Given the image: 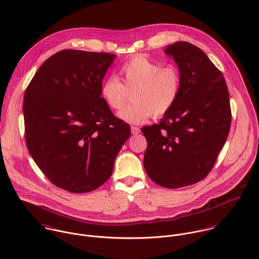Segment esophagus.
<instances>
[{
	"instance_id": "34e87169",
	"label": "esophagus",
	"mask_w": 259,
	"mask_h": 259,
	"mask_svg": "<svg viewBox=\"0 0 259 259\" xmlns=\"http://www.w3.org/2000/svg\"><path fill=\"white\" fill-rule=\"evenodd\" d=\"M131 133H132L133 135H136V134L140 133V129H139L138 127H136V126H132V127H131Z\"/></svg>"
}]
</instances>
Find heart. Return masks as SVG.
Here are the masks:
<instances>
[{"label":"heart","mask_w":259,"mask_h":259,"mask_svg":"<svg viewBox=\"0 0 259 259\" xmlns=\"http://www.w3.org/2000/svg\"><path fill=\"white\" fill-rule=\"evenodd\" d=\"M123 83L114 75L101 85L107 104L119 110L131 92L133 103L125 106L119 119L130 124H142L152 115L161 117L175 106L181 92V75L175 67H163L144 55H136L121 67Z\"/></svg>","instance_id":"heart-1"}]
</instances>
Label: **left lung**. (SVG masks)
I'll return each instance as SVG.
<instances>
[{
  "instance_id": "8db88e82",
  "label": "left lung",
  "mask_w": 259,
  "mask_h": 259,
  "mask_svg": "<svg viewBox=\"0 0 259 259\" xmlns=\"http://www.w3.org/2000/svg\"><path fill=\"white\" fill-rule=\"evenodd\" d=\"M164 53L178 64L181 92L158 124L141 128L144 168L155 184L178 189L211 171L229 134L231 109L225 78L202 49L178 41Z\"/></svg>"
}]
</instances>
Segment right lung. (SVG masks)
Instances as JSON below:
<instances>
[{"mask_svg":"<svg viewBox=\"0 0 259 259\" xmlns=\"http://www.w3.org/2000/svg\"><path fill=\"white\" fill-rule=\"evenodd\" d=\"M115 54L65 49L47 58L24 95L25 140L32 158L56 187L88 193L106 183L130 136L101 97Z\"/></svg>","mask_w":259,"mask_h":259,"instance_id":"right-lung-1","label":"right lung"}]
</instances>
